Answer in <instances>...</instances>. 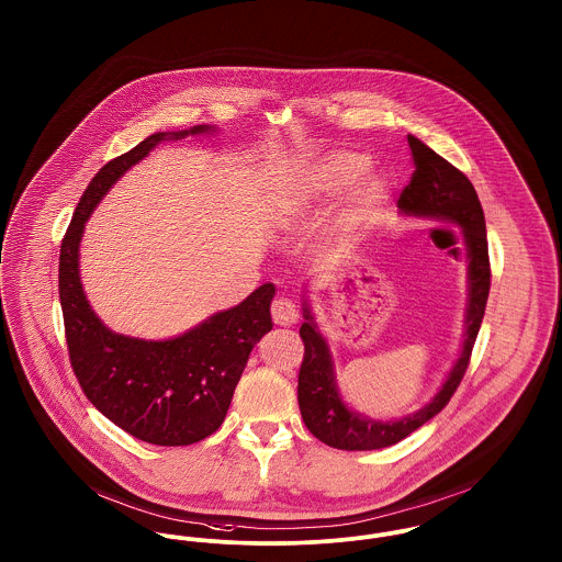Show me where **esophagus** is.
Segmentation results:
<instances>
[{
	"instance_id": "1",
	"label": "esophagus",
	"mask_w": 562,
	"mask_h": 562,
	"mask_svg": "<svg viewBox=\"0 0 562 562\" xmlns=\"http://www.w3.org/2000/svg\"><path fill=\"white\" fill-rule=\"evenodd\" d=\"M270 313L277 326H292L299 319V308L290 299H274L270 304Z\"/></svg>"
}]
</instances>
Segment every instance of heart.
I'll use <instances>...</instances> for the list:
<instances>
[{
    "instance_id": "heart-1",
    "label": "heart",
    "mask_w": 562,
    "mask_h": 562,
    "mask_svg": "<svg viewBox=\"0 0 562 562\" xmlns=\"http://www.w3.org/2000/svg\"><path fill=\"white\" fill-rule=\"evenodd\" d=\"M369 170V157L358 150H330L319 157L313 166H308L292 188V206H308L317 202H326L340 195L345 189L351 188L349 211L356 217H367L374 213L385 200V181L379 177H364Z\"/></svg>"
}]
</instances>
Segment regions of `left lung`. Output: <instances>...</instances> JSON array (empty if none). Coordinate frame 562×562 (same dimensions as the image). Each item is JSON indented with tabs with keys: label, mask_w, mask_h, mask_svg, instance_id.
<instances>
[{
	"label": "left lung",
	"mask_w": 562,
	"mask_h": 562,
	"mask_svg": "<svg viewBox=\"0 0 562 562\" xmlns=\"http://www.w3.org/2000/svg\"><path fill=\"white\" fill-rule=\"evenodd\" d=\"M412 149V183L403 189L398 209L405 217H424L432 222H448L462 229L467 258V315L464 340L458 360L449 369L439 392L417 412L398 419H374L353 412L340 396L335 374V360L328 338L322 335L311 306L302 302L300 337L304 342V360L299 373V405L306 428L326 446L349 451L390 448L409 437L419 426L432 419L453 396L467 373L469 358L480 333L487 292H490V260H487L486 220L471 181L437 155L419 138L407 136Z\"/></svg>",
	"instance_id": "8db88e82"
}]
</instances>
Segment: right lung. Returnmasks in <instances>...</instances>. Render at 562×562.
I'll list each match as a JSON object with an SVG mask.
<instances>
[{
	"mask_svg": "<svg viewBox=\"0 0 562 562\" xmlns=\"http://www.w3.org/2000/svg\"><path fill=\"white\" fill-rule=\"evenodd\" d=\"M215 132L193 125L155 132L109 161L85 189L61 240L59 300L76 379L93 407L132 437L153 446H191L224 424L249 353L272 330L274 285L263 283L240 304L220 311L179 337H125L102 324L80 283L85 224L109 189L164 140Z\"/></svg>",
	"mask_w": 562,
	"mask_h": 562,
	"instance_id": "add662e5",
	"label": "right lung"
}]
</instances>
